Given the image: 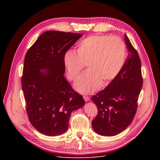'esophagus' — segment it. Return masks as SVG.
<instances>
[{
    "label": "esophagus",
    "mask_w": 160,
    "mask_h": 160,
    "mask_svg": "<svg viewBox=\"0 0 160 160\" xmlns=\"http://www.w3.org/2000/svg\"><path fill=\"white\" fill-rule=\"evenodd\" d=\"M83 97V99H84L85 101H88V100H89V97L86 95H84Z\"/></svg>",
    "instance_id": "esophagus-1"
}]
</instances>
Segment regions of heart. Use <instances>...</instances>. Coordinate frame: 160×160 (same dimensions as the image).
Returning <instances> with one entry per match:
<instances>
[{"instance_id":"heart-1","label":"heart","mask_w":160,"mask_h":160,"mask_svg":"<svg viewBox=\"0 0 160 160\" xmlns=\"http://www.w3.org/2000/svg\"><path fill=\"white\" fill-rule=\"evenodd\" d=\"M127 49L123 41L117 36L93 35L82 40L77 52H65L63 63L68 78L75 81L86 64L88 70L75 83V88L82 93H91L102 85L111 82L124 64Z\"/></svg>"}]
</instances>
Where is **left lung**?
<instances>
[{
	"label": "left lung",
	"mask_w": 160,
	"mask_h": 160,
	"mask_svg": "<svg viewBox=\"0 0 160 160\" xmlns=\"http://www.w3.org/2000/svg\"><path fill=\"white\" fill-rule=\"evenodd\" d=\"M124 41L128 55L121 71L104 89L91 98L98 109L91 125L101 136H113L124 131L137 112L142 86L141 60L126 34Z\"/></svg>",
	"instance_id": "1"
}]
</instances>
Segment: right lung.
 Here are the masks:
<instances>
[{
	"instance_id": "obj_1",
	"label": "right lung",
	"mask_w": 160,
	"mask_h": 160,
	"mask_svg": "<svg viewBox=\"0 0 160 160\" xmlns=\"http://www.w3.org/2000/svg\"><path fill=\"white\" fill-rule=\"evenodd\" d=\"M82 36L80 33L47 31L25 55L21 84L27 115L33 127L45 136L65 133L72 112L85 104L63 75V56Z\"/></svg>"
}]
</instances>
